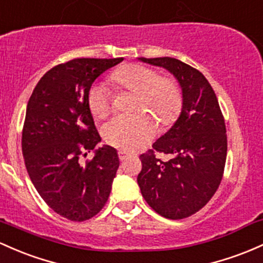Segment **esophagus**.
Segmentation results:
<instances>
[{
	"label": "esophagus",
	"instance_id": "esophagus-1",
	"mask_svg": "<svg viewBox=\"0 0 263 263\" xmlns=\"http://www.w3.org/2000/svg\"><path fill=\"white\" fill-rule=\"evenodd\" d=\"M128 156H129V152L128 151H125V149H120V151H118V157H120L121 161L126 160V158L128 157Z\"/></svg>",
	"mask_w": 263,
	"mask_h": 263
}]
</instances>
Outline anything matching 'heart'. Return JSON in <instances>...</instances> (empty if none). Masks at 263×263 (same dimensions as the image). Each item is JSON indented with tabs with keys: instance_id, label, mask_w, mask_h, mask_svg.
Segmentation results:
<instances>
[{
	"instance_id": "heart-1",
	"label": "heart",
	"mask_w": 263,
	"mask_h": 263,
	"mask_svg": "<svg viewBox=\"0 0 263 263\" xmlns=\"http://www.w3.org/2000/svg\"><path fill=\"white\" fill-rule=\"evenodd\" d=\"M108 82L118 92L135 93L131 109L135 114L118 115L103 127V137L111 146L136 149L155 137L158 121L171 126L182 109V89L172 76L140 63L118 67L108 76ZM88 108L97 120L105 118L112 107L111 93L105 86L93 85L87 93Z\"/></svg>"
}]
</instances>
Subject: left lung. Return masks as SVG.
<instances>
[{
	"mask_svg": "<svg viewBox=\"0 0 263 263\" xmlns=\"http://www.w3.org/2000/svg\"><path fill=\"white\" fill-rule=\"evenodd\" d=\"M140 60L174 73L183 102L172 128L140 156L137 182L154 211L182 220L206 206L220 186L227 156L224 118L215 91L200 71L172 57ZM157 152L167 160L157 158Z\"/></svg>",
	"mask_w": 263,
	"mask_h": 263,
	"instance_id": "1",
	"label": "left lung"
}]
</instances>
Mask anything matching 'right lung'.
<instances>
[{
  "label": "right lung",
  "instance_id": "add662e5",
  "mask_svg": "<svg viewBox=\"0 0 263 263\" xmlns=\"http://www.w3.org/2000/svg\"><path fill=\"white\" fill-rule=\"evenodd\" d=\"M118 59H74L46 72L27 103L22 154L28 176L50 209L74 222L89 220L103 209L120 166L117 151L100 147L87 93L102 72Z\"/></svg>",
  "mask_w": 263,
  "mask_h": 263
}]
</instances>
